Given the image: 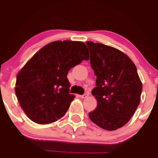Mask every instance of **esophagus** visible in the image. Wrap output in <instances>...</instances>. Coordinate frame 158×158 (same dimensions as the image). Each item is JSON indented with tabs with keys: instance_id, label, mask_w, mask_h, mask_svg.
Here are the masks:
<instances>
[{
	"instance_id": "34e87169",
	"label": "esophagus",
	"mask_w": 158,
	"mask_h": 158,
	"mask_svg": "<svg viewBox=\"0 0 158 158\" xmlns=\"http://www.w3.org/2000/svg\"><path fill=\"white\" fill-rule=\"evenodd\" d=\"M88 96V94H83V95H79V97H80L81 99H85V98H86Z\"/></svg>"
}]
</instances>
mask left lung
Returning <instances> with one entry per match:
<instances>
[{"mask_svg":"<svg viewBox=\"0 0 158 158\" xmlns=\"http://www.w3.org/2000/svg\"><path fill=\"white\" fill-rule=\"evenodd\" d=\"M90 66L97 76L91 94L97 107L88 116L100 128L114 131L126 125L140 102L142 82L137 68L124 52L100 43L87 41Z\"/></svg>","mask_w":158,"mask_h":158,"instance_id":"obj_1","label":"left lung"}]
</instances>
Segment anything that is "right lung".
I'll use <instances>...</instances> for the list:
<instances>
[{"label": "right lung", "instance_id": "obj_1", "mask_svg": "<svg viewBox=\"0 0 158 158\" xmlns=\"http://www.w3.org/2000/svg\"><path fill=\"white\" fill-rule=\"evenodd\" d=\"M88 59L81 41H53L36 52L16 77V97L27 117L39 124L61 118L75 97L69 93L68 71Z\"/></svg>", "mask_w": 158, "mask_h": 158}]
</instances>
